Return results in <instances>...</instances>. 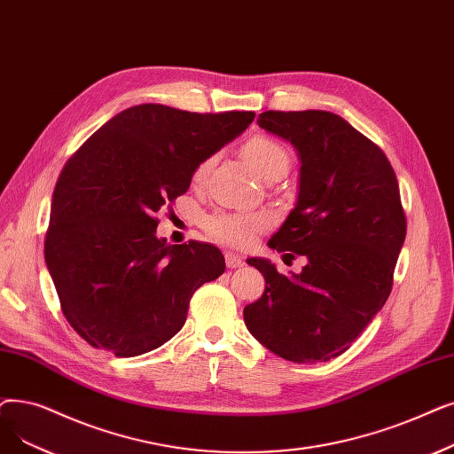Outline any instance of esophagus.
<instances>
[{"mask_svg":"<svg viewBox=\"0 0 454 454\" xmlns=\"http://www.w3.org/2000/svg\"><path fill=\"white\" fill-rule=\"evenodd\" d=\"M224 260H226V267H228V269H238V267L243 265V258H241V255L233 254V252H226Z\"/></svg>","mask_w":454,"mask_h":454,"instance_id":"obj_1","label":"esophagus"}]
</instances>
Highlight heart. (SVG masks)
<instances>
[{"label": "heart", "instance_id": "obj_1", "mask_svg": "<svg viewBox=\"0 0 454 454\" xmlns=\"http://www.w3.org/2000/svg\"><path fill=\"white\" fill-rule=\"evenodd\" d=\"M245 161L252 170L267 180L274 174H286L289 167L287 150L267 135H255L243 145ZM213 163V157H207L200 165H196L192 180L200 184ZM272 224L267 211H215L204 219V230L213 239L230 247H250L262 231Z\"/></svg>", "mask_w": 454, "mask_h": 454}]
</instances>
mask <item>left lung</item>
I'll use <instances>...</instances> for the list:
<instances>
[{
	"label": "left lung",
	"mask_w": 454,
	"mask_h": 454,
	"mask_svg": "<svg viewBox=\"0 0 454 454\" xmlns=\"http://www.w3.org/2000/svg\"><path fill=\"white\" fill-rule=\"evenodd\" d=\"M260 128L299 152V199L269 247L306 255L301 274L262 258L260 301L245 306L252 336L280 358L343 354L386 304L406 238L397 176L386 153L328 111H265ZM286 254V255H293Z\"/></svg>",
	"instance_id": "8db88e82"
}]
</instances>
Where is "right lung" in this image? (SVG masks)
I'll return each instance as SVG.
<instances>
[{
  "instance_id": "right-lung-1",
  "label": "right lung",
  "mask_w": 454,
  "mask_h": 454,
  "mask_svg": "<svg viewBox=\"0 0 454 454\" xmlns=\"http://www.w3.org/2000/svg\"><path fill=\"white\" fill-rule=\"evenodd\" d=\"M254 116L133 106L67 161L44 258L67 321L89 345L118 358L161 347L185 325L194 291L224 272L216 247L157 238L153 215L187 192L196 165Z\"/></svg>"
}]
</instances>
